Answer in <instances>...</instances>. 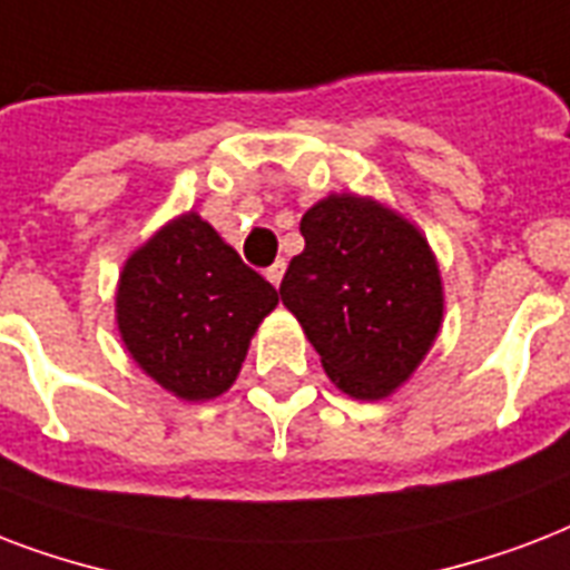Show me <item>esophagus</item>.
I'll list each match as a JSON object with an SVG mask.
<instances>
[{"mask_svg": "<svg viewBox=\"0 0 570 570\" xmlns=\"http://www.w3.org/2000/svg\"><path fill=\"white\" fill-rule=\"evenodd\" d=\"M264 276H267V282H271L273 288H279L282 276H285V262L271 264V267H267V273H264Z\"/></svg>", "mask_w": 570, "mask_h": 570, "instance_id": "1", "label": "esophagus"}]
</instances>
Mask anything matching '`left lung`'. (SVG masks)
Wrapping results in <instances>:
<instances>
[{"label":"left lung","mask_w":570,"mask_h":570,"mask_svg":"<svg viewBox=\"0 0 570 570\" xmlns=\"http://www.w3.org/2000/svg\"><path fill=\"white\" fill-rule=\"evenodd\" d=\"M306 249L279 285L326 377L356 401L390 399L443 326V276L428 237L372 196L330 193L299 219Z\"/></svg>","instance_id":"left-lung-1"}]
</instances>
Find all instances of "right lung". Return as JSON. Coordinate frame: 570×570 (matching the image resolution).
<instances>
[{"label":"right lung","mask_w":570,"mask_h":570,"mask_svg":"<svg viewBox=\"0 0 570 570\" xmlns=\"http://www.w3.org/2000/svg\"><path fill=\"white\" fill-rule=\"evenodd\" d=\"M276 306L279 291L196 210L169 219L134 249L116 288L127 354L180 401L232 390L255 330Z\"/></svg>","instance_id":"1"}]
</instances>
